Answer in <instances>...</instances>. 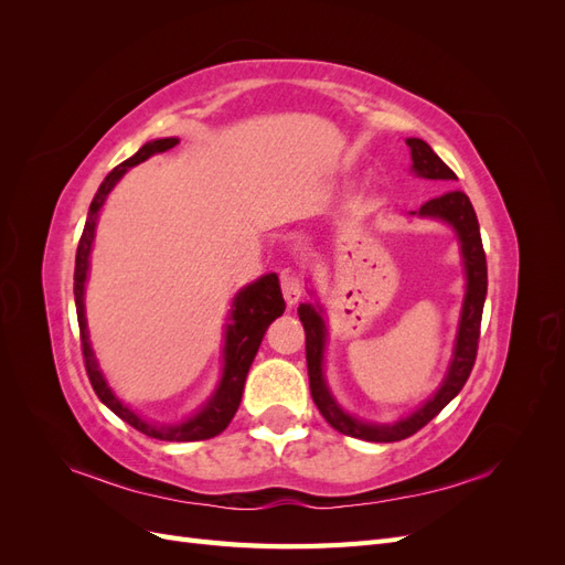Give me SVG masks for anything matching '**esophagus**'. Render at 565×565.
Instances as JSON below:
<instances>
[{
  "instance_id": "1",
  "label": "esophagus",
  "mask_w": 565,
  "mask_h": 565,
  "mask_svg": "<svg viewBox=\"0 0 565 565\" xmlns=\"http://www.w3.org/2000/svg\"><path fill=\"white\" fill-rule=\"evenodd\" d=\"M280 287H282V297H285V303L292 309V306L299 303V299L303 297V282L301 278L297 276V273L292 270H282L280 273Z\"/></svg>"
}]
</instances>
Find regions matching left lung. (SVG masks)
<instances>
[{"mask_svg": "<svg viewBox=\"0 0 565 565\" xmlns=\"http://www.w3.org/2000/svg\"><path fill=\"white\" fill-rule=\"evenodd\" d=\"M409 152H413V169L424 179H436L452 183L457 177L452 169L443 162L431 146L422 139H407ZM417 214V212H413ZM419 216H436L448 221L455 226L461 254H465V266H467V299L465 309H461V322H459V334H457V347L455 358L446 382L438 388L431 401H426L415 415L401 419L393 426H377V424H365L341 413V407L332 401L328 386L322 380V347H324V324L320 313L313 309L311 303L299 306V320L306 332V365H309V384H311V396L318 405L320 415L328 419L332 429L339 434H347L353 438H363L372 443H393L403 440L407 436L417 434L422 426L429 424L443 407H446L461 386L467 384L469 374L476 363L478 353V339H481V318H483V303L488 292V266H486V252L481 243V228H478V218L473 212V204L467 193L461 191H446L438 198L426 200L419 207Z\"/></svg>", "mask_w": 565, "mask_h": 565, "instance_id": "1", "label": "left lung"}]
</instances>
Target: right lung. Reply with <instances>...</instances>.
<instances>
[{
    "instance_id": "1",
    "label": "right lung",
    "mask_w": 565,
    "mask_h": 565,
    "mask_svg": "<svg viewBox=\"0 0 565 565\" xmlns=\"http://www.w3.org/2000/svg\"><path fill=\"white\" fill-rule=\"evenodd\" d=\"M179 139H158L146 143L134 158L125 160L122 164H117L113 172L104 179V183L98 185V191L92 200L87 224H84L79 245H77V256H75V306H77V322H79V341H82V355H84V367H87L89 382L96 391V396L100 403H106L113 413L125 419L129 426H134L136 431H141L150 438H160V440H204L221 434L231 424L233 415L237 413V405H241L243 398V388L249 365L254 361L256 351H259V344L264 339V332L268 324L280 318L285 311V301L282 292L278 285V276L270 273V276H264L249 287H245L241 295L233 301V322L226 330V365H224V380H221L218 391L214 393V398L207 403V407L202 409L200 415L193 419H188L179 426H152L146 424L141 417H136L129 407L119 403L113 391L108 388L104 374L98 372L96 358L89 347V337H87V320H84V280H87V268H89V252L94 243V231H96V218L100 207L113 191V185L122 179L129 167L139 164L148 160L156 152H164L169 148H174Z\"/></svg>"
}]
</instances>
